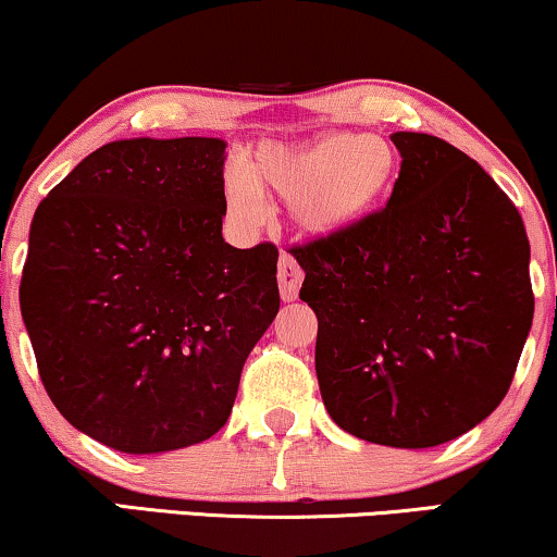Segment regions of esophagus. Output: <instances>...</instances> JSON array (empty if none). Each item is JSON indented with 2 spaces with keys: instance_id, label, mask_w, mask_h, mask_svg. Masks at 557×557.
Listing matches in <instances>:
<instances>
[{
  "instance_id": "esophagus-1",
  "label": "esophagus",
  "mask_w": 557,
  "mask_h": 557,
  "mask_svg": "<svg viewBox=\"0 0 557 557\" xmlns=\"http://www.w3.org/2000/svg\"><path fill=\"white\" fill-rule=\"evenodd\" d=\"M277 283H280V295H283V300L298 298V290L302 285V270L298 267V262H295V259L287 255V251L280 255Z\"/></svg>"
}]
</instances>
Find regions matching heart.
<instances>
[{
  "instance_id": "1",
  "label": "heart",
  "mask_w": 557,
  "mask_h": 557,
  "mask_svg": "<svg viewBox=\"0 0 557 557\" xmlns=\"http://www.w3.org/2000/svg\"><path fill=\"white\" fill-rule=\"evenodd\" d=\"M400 172L398 149L375 133L331 131L302 144H262L251 166L231 161L223 202L231 218L262 223L264 193L290 200L295 223L313 236L339 234L388 200Z\"/></svg>"
}]
</instances>
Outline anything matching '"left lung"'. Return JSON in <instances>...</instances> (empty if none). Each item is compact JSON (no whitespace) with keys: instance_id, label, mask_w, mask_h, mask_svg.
I'll return each instance as SVG.
<instances>
[{"instance_id":"1","label":"left lung","mask_w":557,"mask_h":557,"mask_svg":"<svg viewBox=\"0 0 557 557\" xmlns=\"http://www.w3.org/2000/svg\"><path fill=\"white\" fill-rule=\"evenodd\" d=\"M385 208L293 246L319 319L315 375L329 417L385 447L466 434L509 391L534 295L530 242L481 164L426 133H393Z\"/></svg>"}]
</instances>
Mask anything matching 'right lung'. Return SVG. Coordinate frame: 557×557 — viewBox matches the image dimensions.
I'll list each match as a JSON object with an SVG mask.
<instances>
[{
    "instance_id": "obj_1",
    "label": "right lung",
    "mask_w": 557,
    "mask_h": 557,
    "mask_svg": "<svg viewBox=\"0 0 557 557\" xmlns=\"http://www.w3.org/2000/svg\"><path fill=\"white\" fill-rule=\"evenodd\" d=\"M221 138L91 151L33 215L20 308L61 417L131 455L226 424L280 311L277 246L223 242Z\"/></svg>"
}]
</instances>
